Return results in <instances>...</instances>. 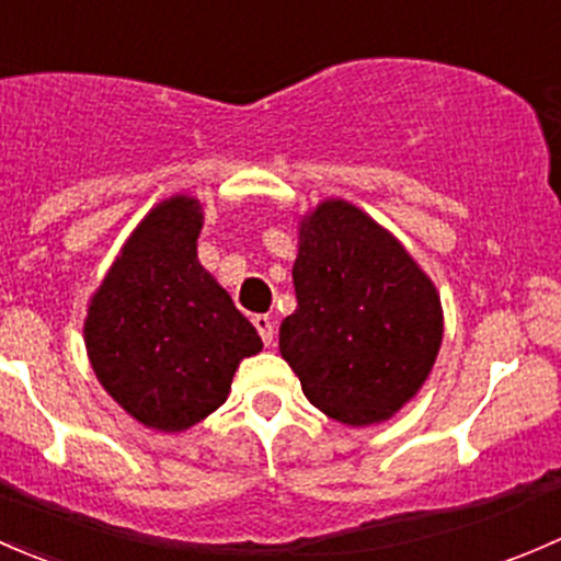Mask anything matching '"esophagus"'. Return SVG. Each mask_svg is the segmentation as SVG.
Instances as JSON below:
<instances>
[{"label": "esophagus", "mask_w": 561, "mask_h": 561, "mask_svg": "<svg viewBox=\"0 0 561 561\" xmlns=\"http://www.w3.org/2000/svg\"><path fill=\"white\" fill-rule=\"evenodd\" d=\"M253 327H256V332L262 334L264 345H273V334H275V323L270 316H253Z\"/></svg>", "instance_id": "obj_1"}]
</instances>
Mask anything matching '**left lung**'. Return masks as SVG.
Here are the masks:
<instances>
[{"mask_svg": "<svg viewBox=\"0 0 561 561\" xmlns=\"http://www.w3.org/2000/svg\"><path fill=\"white\" fill-rule=\"evenodd\" d=\"M297 234V310L280 323V356L329 419L389 421L440 354V294L389 229L337 196L299 216Z\"/></svg>", "mask_w": 561, "mask_h": 561, "instance_id": "8db88e82", "label": "left lung"}]
</instances>
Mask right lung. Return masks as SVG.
Returning a JSON list of instances; mask_svg holds the SVG:
<instances>
[{
    "mask_svg": "<svg viewBox=\"0 0 561 561\" xmlns=\"http://www.w3.org/2000/svg\"><path fill=\"white\" fill-rule=\"evenodd\" d=\"M205 205L172 194L131 229L85 308L83 340L102 389L142 426L186 432L227 402L253 323L196 256Z\"/></svg>",
    "mask_w": 561,
    "mask_h": 561,
    "instance_id": "obj_1",
    "label": "right lung"
}]
</instances>
